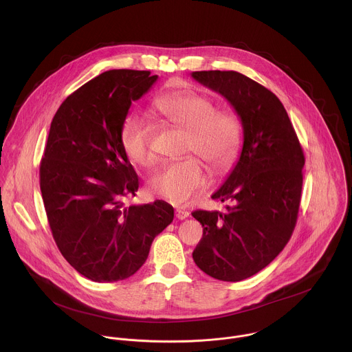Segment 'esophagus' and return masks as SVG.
Here are the masks:
<instances>
[{
    "instance_id": "obj_1",
    "label": "esophagus",
    "mask_w": 352,
    "mask_h": 352,
    "mask_svg": "<svg viewBox=\"0 0 352 352\" xmlns=\"http://www.w3.org/2000/svg\"><path fill=\"white\" fill-rule=\"evenodd\" d=\"M188 215H190V212H188L187 210H183V208H177V210H176V218L180 219V221L188 218Z\"/></svg>"
}]
</instances>
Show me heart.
Listing matches in <instances>:
<instances>
[{
    "instance_id": "obj_1",
    "label": "heart",
    "mask_w": 352,
    "mask_h": 352,
    "mask_svg": "<svg viewBox=\"0 0 352 352\" xmlns=\"http://www.w3.org/2000/svg\"><path fill=\"white\" fill-rule=\"evenodd\" d=\"M158 112L172 124L187 131L186 151L195 153L212 170L228 168L241 142V123L228 111H217L208 98L195 92H175L155 104ZM120 144L127 158L141 166H151L157 155L151 146L149 122L140 113H129L122 123ZM206 175L197 158L166 164L149 180L151 195L184 204L206 186Z\"/></svg>"
}]
</instances>
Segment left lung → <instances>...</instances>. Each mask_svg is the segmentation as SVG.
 Here are the masks:
<instances>
[{
  "mask_svg": "<svg viewBox=\"0 0 352 352\" xmlns=\"http://www.w3.org/2000/svg\"><path fill=\"white\" fill-rule=\"evenodd\" d=\"M237 112L244 142L237 164L211 195L226 211L197 210L203 237L192 257L203 272L240 282L267 267L296 228L305 157L280 100L250 77L229 70L192 72Z\"/></svg>",
  "mask_w": 352,
  "mask_h": 352,
  "instance_id": "1",
  "label": "left lung"
}]
</instances>
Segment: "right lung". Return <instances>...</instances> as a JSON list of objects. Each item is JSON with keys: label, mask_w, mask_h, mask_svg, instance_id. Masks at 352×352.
<instances>
[{"label": "right lung", "mask_w": 352, "mask_h": 352, "mask_svg": "<svg viewBox=\"0 0 352 352\" xmlns=\"http://www.w3.org/2000/svg\"><path fill=\"white\" fill-rule=\"evenodd\" d=\"M157 78L145 70L104 72L63 101L51 122L41 162L47 219L62 256L94 282L134 275L173 221L166 201L124 204L140 183L122 149V123Z\"/></svg>", "instance_id": "add662e5"}]
</instances>
